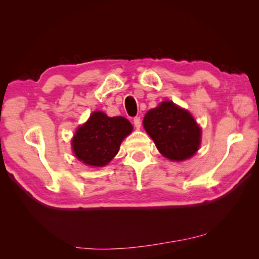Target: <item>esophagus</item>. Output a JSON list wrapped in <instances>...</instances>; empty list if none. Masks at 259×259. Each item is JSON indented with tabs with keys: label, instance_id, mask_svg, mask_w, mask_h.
I'll return each mask as SVG.
<instances>
[{
	"label": "esophagus",
	"instance_id": "esophagus-1",
	"mask_svg": "<svg viewBox=\"0 0 259 259\" xmlns=\"http://www.w3.org/2000/svg\"><path fill=\"white\" fill-rule=\"evenodd\" d=\"M134 124L136 126V129H139L140 125H142V119H140V116H136L134 119Z\"/></svg>",
	"mask_w": 259,
	"mask_h": 259
}]
</instances>
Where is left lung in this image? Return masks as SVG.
Wrapping results in <instances>:
<instances>
[{
    "instance_id": "left-lung-1",
    "label": "left lung",
    "mask_w": 259,
    "mask_h": 259,
    "mask_svg": "<svg viewBox=\"0 0 259 259\" xmlns=\"http://www.w3.org/2000/svg\"><path fill=\"white\" fill-rule=\"evenodd\" d=\"M146 133L166 159L183 161L198 151L201 129L193 116L172 102L161 103L146 113L143 121Z\"/></svg>"
}]
</instances>
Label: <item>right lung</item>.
<instances>
[{"label":"right lung","instance_id":"right-lung-1","mask_svg":"<svg viewBox=\"0 0 259 259\" xmlns=\"http://www.w3.org/2000/svg\"><path fill=\"white\" fill-rule=\"evenodd\" d=\"M133 125L122 116L108 117L103 112H95L85 124L77 129L72 140L76 157L88 165H106L119 152L124 137Z\"/></svg>","mask_w":259,"mask_h":259}]
</instances>
